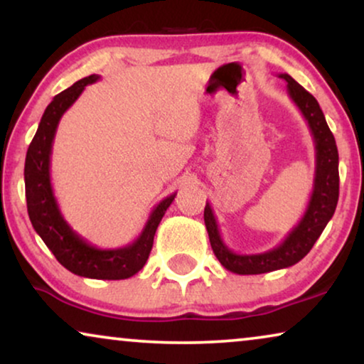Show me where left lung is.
I'll return each instance as SVG.
<instances>
[{
	"mask_svg": "<svg viewBox=\"0 0 364 364\" xmlns=\"http://www.w3.org/2000/svg\"><path fill=\"white\" fill-rule=\"evenodd\" d=\"M278 77L287 81V92L291 101L300 109L303 117L306 119L310 127L316 151V167L315 181L310 202L305 210V215L298 222V225L288 233L285 240L273 250L263 253H252V255H240L232 252L223 243L218 225L213 215L210 203L207 202L203 210V220L210 238L212 250L218 258V262L228 272L238 275H258L268 273L280 268H288L295 265L311 250L315 242L325 230L326 223L331 220L338 203L340 193V173H338V149L335 137L328 127L326 119L323 116L320 104L305 87H301L295 79L288 74H278Z\"/></svg>",
	"mask_w": 364,
	"mask_h": 364,
	"instance_id": "obj_1",
	"label": "left lung"
}]
</instances>
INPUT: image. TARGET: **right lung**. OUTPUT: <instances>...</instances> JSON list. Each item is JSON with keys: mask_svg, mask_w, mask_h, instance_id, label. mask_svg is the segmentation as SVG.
I'll return each mask as SVG.
<instances>
[{"mask_svg": "<svg viewBox=\"0 0 364 364\" xmlns=\"http://www.w3.org/2000/svg\"><path fill=\"white\" fill-rule=\"evenodd\" d=\"M97 79V74H92L74 82L66 91L54 96L44 111L38 131L28 147L26 162H24L28 215L33 228L53 252L56 260L74 275L96 278V280H124L136 275L146 265L159 223L176 193L166 197L154 207L137 240H134L131 245L114 248V250H102L91 245L64 220L54 197L51 173H49L54 134L63 114L81 96L84 87L96 82Z\"/></svg>", "mask_w": 364, "mask_h": 364, "instance_id": "right-lung-1", "label": "right lung"}]
</instances>
